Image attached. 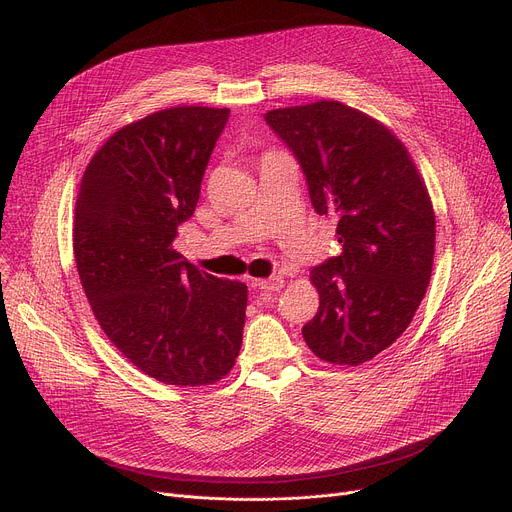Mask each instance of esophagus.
<instances>
[{
  "instance_id": "esophagus-1",
  "label": "esophagus",
  "mask_w": 512,
  "mask_h": 512,
  "mask_svg": "<svg viewBox=\"0 0 512 512\" xmlns=\"http://www.w3.org/2000/svg\"><path fill=\"white\" fill-rule=\"evenodd\" d=\"M254 287H256V289H262V291H279V289H283V279H281V277L262 279V281H256Z\"/></svg>"
}]
</instances>
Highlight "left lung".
<instances>
[{
  "instance_id": "8db88e82",
  "label": "left lung",
  "mask_w": 512,
  "mask_h": 512,
  "mask_svg": "<svg viewBox=\"0 0 512 512\" xmlns=\"http://www.w3.org/2000/svg\"><path fill=\"white\" fill-rule=\"evenodd\" d=\"M268 127L293 151L318 215L338 219L342 252L309 272L318 313L301 332L313 355L357 367L396 342L426 293L435 211L404 143L336 100L277 108Z\"/></svg>"
}]
</instances>
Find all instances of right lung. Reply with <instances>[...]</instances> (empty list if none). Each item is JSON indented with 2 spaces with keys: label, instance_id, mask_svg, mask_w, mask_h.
<instances>
[{
  "label": "right lung",
  "instance_id": "add662e5",
  "mask_svg": "<svg viewBox=\"0 0 512 512\" xmlns=\"http://www.w3.org/2000/svg\"><path fill=\"white\" fill-rule=\"evenodd\" d=\"M227 119V108L176 106L123 127L92 157L75 201L73 254L100 328L168 385H211L242 348L248 287L174 250Z\"/></svg>",
  "mask_w": 512,
  "mask_h": 512
}]
</instances>
